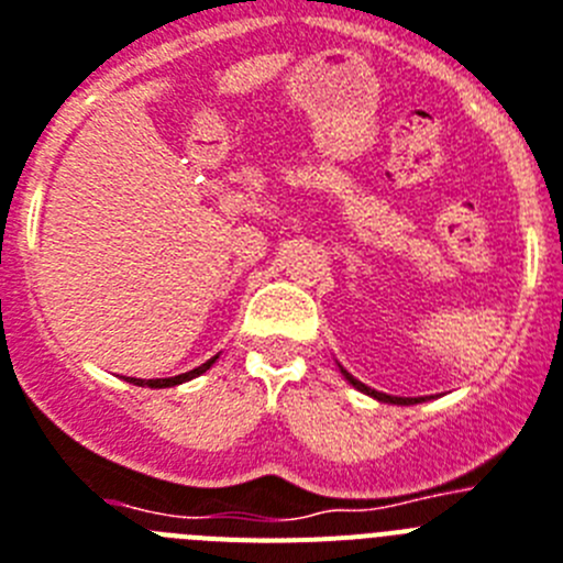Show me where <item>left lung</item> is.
I'll use <instances>...</instances> for the list:
<instances>
[{
	"label": "left lung",
	"instance_id": "obj_1",
	"mask_svg": "<svg viewBox=\"0 0 563 563\" xmlns=\"http://www.w3.org/2000/svg\"><path fill=\"white\" fill-rule=\"evenodd\" d=\"M340 371H342V376H345V379H349V383L354 385L356 390H363V394H368V397L379 399V402H390V405H417V402H424V397H390V394H383V390H374V388H368V385L360 383V379H354V376H351L345 368H340Z\"/></svg>",
	"mask_w": 563,
	"mask_h": 563
}]
</instances>
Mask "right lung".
Returning <instances> with one entry per match:
<instances>
[{
    "label": "right lung",
    "mask_w": 563,
    "mask_h": 563,
    "mask_svg": "<svg viewBox=\"0 0 563 563\" xmlns=\"http://www.w3.org/2000/svg\"><path fill=\"white\" fill-rule=\"evenodd\" d=\"M214 360H218V354L212 356V360H207L203 365H198V368L187 371V374H178V376H166V379H135V376H126V383H133V385H141V388H173V385H180V383H187V379H195V376H200L203 371H209L214 365Z\"/></svg>",
    "instance_id": "add662e5"
}]
</instances>
